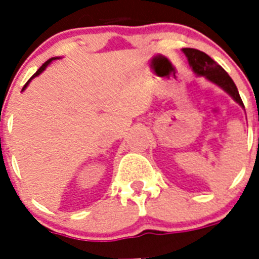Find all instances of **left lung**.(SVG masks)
<instances>
[{"instance_id":"1","label":"left lung","mask_w":259,"mask_h":259,"mask_svg":"<svg viewBox=\"0 0 259 259\" xmlns=\"http://www.w3.org/2000/svg\"><path fill=\"white\" fill-rule=\"evenodd\" d=\"M182 50L188 59L189 66L192 67L194 74L197 76H203L206 80H209L210 83L223 89L224 92L228 93L233 98V101L237 102L244 109V104L241 101L236 84L233 83V80L222 66H219L214 59L210 58L206 53L192 49V48H184Z\"/></svg>"}]
</instances>
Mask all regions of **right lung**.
Listing matches in <instances>:
<instances>
[{"mask_svg": "<svg viewBox=\"0 0 259 259\" xmlns=\"http://www.w3.org/2000/svg\"><path fill=\"white\" fill-rule=\"evenodd\" d=\"M57 58H58V57H54V58H50V59H48V61H47V62H45L44 65L41 66V67H40V68H38V70H37V71H36L35 74L32 75V77H31V79H29V80H28V81H27V83H26V85L23 87V89H22V91H24V89H26V88H27V87H28V84H29V83H31V80H32V79H35V77H36V76H38V75H40V74H41V72H44V70H45V68H47V67H48V66H49V65H50V63H52V62H53V61H54V59H57Z\"/></svg>", "mask_w": 259, "mask_h": 259, "instance_id": "add662e5", "label": "right lung"}]
</instances>
